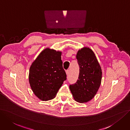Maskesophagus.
I'll list each match as a JSON object with an SVG mask.
<instances>
[{
	"label": "esophagus",
	"instance_id": "obj_1",
	"mask_svg": "<svg viewBox=\"0 0 130 130\" xmlns=\"http://www.w3.org/2000/svg\"><path fill=\"white\" fill-rule=\"evenodd\" d=\"M69 73H70V71H69V70H66V75H69Z\"/></svg>",
	"mask_w": 130,
	"mask_h": 130
}]
</instances>
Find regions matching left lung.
I'll list each match as a JSON object with an SVG mask.
<instances>
[{
  "mask_svg": "<svg viewBox=\"0 0 130 130\" xmlns=\"http://www.w3.org/2000/svg\"><path fill=\"white\" fill-rule=\"evenodd\" d=\"M79 66V74L76 83L70 85L74 100L85 103L92 100L101 83L102 72L96 56L92 49L84 47L76 56Z\"/></svg>",
  "mask_w": 130,
  "mask_h": 130,
  "instance_id": "8db88e82",
  "label": "left lung"
}]
</instances>
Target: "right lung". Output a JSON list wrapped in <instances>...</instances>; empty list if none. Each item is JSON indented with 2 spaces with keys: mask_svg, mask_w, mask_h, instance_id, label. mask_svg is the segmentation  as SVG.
I'll return each mask as SVG.
<instances>
[{
  "mask_svg": "<svg viewBox=\"0 0 130 130\" xmlns=\"http://www.w3.org/2000/svg\"><path fill=\"white\" fill-rule=\"evenodd\" d=\"M61 55L60 51L46 48L30 66L29 82L33 93L42 101L55 98L66 80Z\"/></svg>",
  "mask_w": 130,
  "mask_h": 130,
  "instance_id": "right-lung-1",
  "label": "right lung"
}]
</instances>
